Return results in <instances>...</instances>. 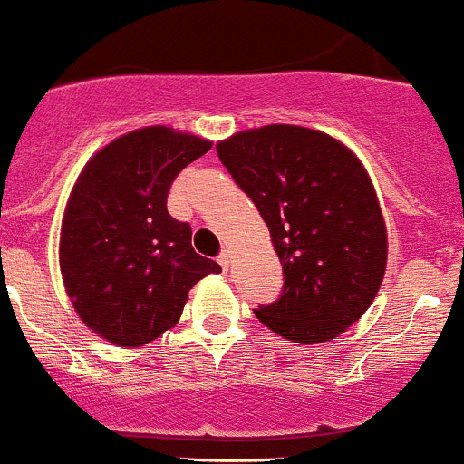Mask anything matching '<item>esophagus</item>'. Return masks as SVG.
Returning <instances> with one entry per match:
<instances>
[{
	"mask_svg": "<svg viewBox=\"0 0 464 464\" xmlns=\"http://www.w3.org/2000/svg\"><path fill=\"white\" fill-rule=\"evenodd\" d=\"M218 264H221L223 270L230 268V250H223L221 255H218Z\"/></svg>",
	"mask_w": 464,
	"mask_h": 464,
	"instance_id": "esophagus-1",
	"label": "esophagus"
}]
</instances>
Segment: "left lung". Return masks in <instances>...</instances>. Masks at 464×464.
Wrapping results in <instances>:
<instances>
[{"label": "left lung", "mask_w": 464, "mask_h": 464, "mask_svg": "<svg viewBox=\"0 0 464 464\" xmlns=\"http://www.w3.org/2000/svg\"><path fill=\"white\" fill-rule=\"evenodd\" d=\"M217 153L282 261V295L255 315L302 345L336 338L368 311L386 273V221L363 164L334 137L288 123L237 132Z\"/></svg>", "instance_id": "obj_1"}]
</instances>
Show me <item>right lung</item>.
<instances>
[{
    "mask_svg": "<svg viewBox=\"0 0 464 464\" xmlns=\"http://www.w3.org/2000/svg\"><path fill=\"white\" fill-rule=\"evenodd\" d=\"M212 149L149 126L117 137L78 176L61 230V273L82 323L119 347H141L180 320L189 288L221 266L191 247L167 212L178 173Z\"/></svg>",
    "mask_w": 464,
    "mask_h": 464,
    "instance_id": "obj_1",
    "label": "right lung"
}]
</instances>
